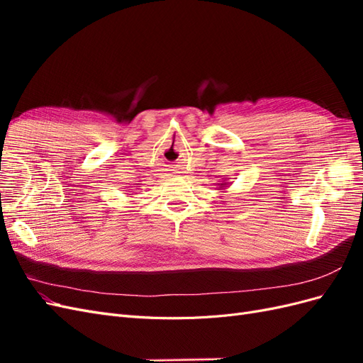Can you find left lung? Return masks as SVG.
Wrapping results in <instances>:
<instances>
[{
	"mask_svg": "<svg viewBox=\"0 0 363 363\" xmlns=\"http://www.w3.org/2000/svg\"><path fill=\"white\" fill-rule=\"evenodd\" d=\"M225 188H227V183H219L218 189H225Z\"/></svg>",
	"mask_w": 363,
	"mask_h": 363,
	"instance_id": "1",
	"label": "left lung"
}]
</instances>
